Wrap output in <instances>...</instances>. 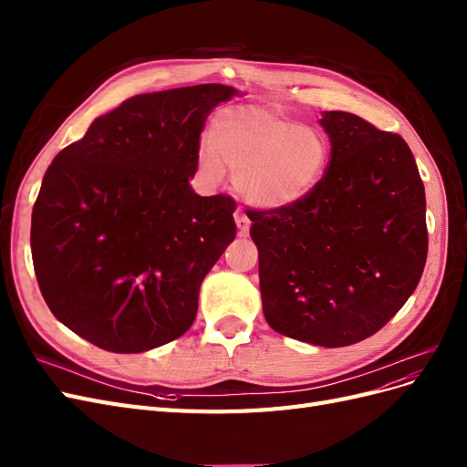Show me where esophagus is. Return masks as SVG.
Returning <instances> with one entry per match:
<instances>
[{"label":"esophagus","instance_id":"obj_1","mask_svg":"<svg viewBox=\"0 0 467 467\" xmlns=\"http://www.w3.org/2000/svg\"><path fill=\"white\" fill-rule=\"evenodd\" d=\"M234 220H235V225H237V232H239V235H245L247 232H249V228H251V220L244 214L242 210H237L235 214H234Z\"/></svg>","mask_w":467,"mask_h":467}]
</instances>
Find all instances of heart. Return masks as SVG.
<instances>
[{
  "mask_svg": "<svg viewBox=\"0 0 467 467\" xmlns=\"http://www.w3.org/2000/svg\"><path fill=\"white\" fill-rule=\"evenodd\" d=\"M329 161L325 136L265 107H235L218 117L199 150L208 181L220 182L225 167L242 199L276 210L302 201Z\"/></svg>",
  "mask_w": 467,
  "mask_h": 467,
  "instance_id": "1",
  "label": "heart"
}]
</instances>
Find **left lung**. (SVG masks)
Returning <instances> with one entry per match:
<instances>
[{
    "label": "left lung",
    "mask_w": 467,
    "mask_h": 467,
    "mask_svg": "<svg viewBox=\"0 0 467 467\" xmlns=\"http://www.w3.org/2000/svg\"><path fill=\"white\" fill-rule=\"evenodd\" d=\"M331 142L302 201L251 210L266 323L317 347H347L400 312L427 263L425 187L400 134L343 110L319 119Z\"/></svg>",
    "instance_id": "8db88e82"
}]
</instances>
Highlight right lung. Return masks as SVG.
<instances>
[{
	"label": "right lung",
	"instance_id": "obj_1",
	"mask_svg": "<svg viewBox=\"0 0 467 467\" xmlns=\"http://www.w3.org/2000/svg\"><path fill=\"white\" fill-rule=\"evenodd\" d=\"M220 83L144 93L91 122L47 169L33 265L54 317L99 348L144 352L185 333L234 239L235 202L191 187Z\"/></svg>",
	"mask_w": 467,
	"mask_h": 467
}]
</instances>
